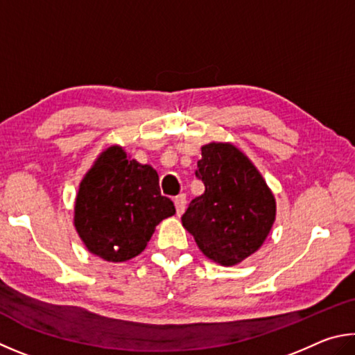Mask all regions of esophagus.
Wrapping results in <instances>:
<instances>
[{"label":"esophagus","instance_id":"1","mask_svg":"<svg viewBox=\"0 0 355 355\" xmlns=\"http://www.w3.org/2000/svg\"><path fill=\"white\" fill-rule=\"evenodd\" d=\"M185 204H187V196L184 193L182 195H178L174 198V206H176V214L178 215H182L184 210H185Z\"/></svg>","mask_w":355,"mask_h":355}]
</instances>
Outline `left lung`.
<instances>
[{"mask_svg":"<svg viewBox=\"0 0 355 355\" xmlns=\"http://www.w3.org/2000/svg\"><path fill=\"white\" fill-rule=\"evenodd\" d=\"M196 178L204 193L189 204L182 225L200 250L221 265L256 252L275 223V196L250 159L229 143L202 146Z\"/></svg>","mask_w":355,"mask_h":355,"instance_id":"left-lung-1","label":"left lung"}]
</instances>
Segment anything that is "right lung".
Returning a JSON list of instances; mask_svg holds the SVG:
<instances>
[{
  "label": "right lung",
  "mask_w": 355,
  "mask_h": 355,
  "mask_svg": "<svg viewBox=\"0 0 355 355\" xmlns=\"http://www.w3.org/2000/svg\"><path fill=\"white\" fill-rule=\"evenodd\" d=\"M174 214L173 201L160 193L157 171L112 146L80 182L74 226L90 252L124 262L139 256L154 227Z\"/></svg>",
  "instance_id": "obj_1"
}]
</instances>
